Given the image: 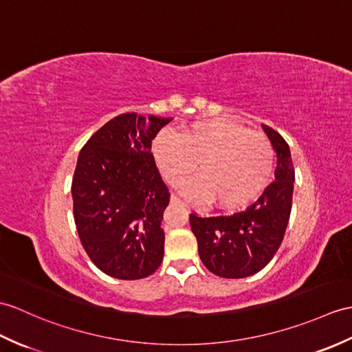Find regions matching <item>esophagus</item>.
Masks as SVG:
<instances>
[{
  "instance_id": "34e87169",
  "label": "esophagus",
  "mask_w": 352,
  "mask_h": 352,
  "mask_svg": "<svg viewBox=\"0 0 352 352\" xmlns=\"http://www.w3.org/2000/svg\"><path fill=\"white\" fill-rule=\"evenodd\" d=\"M170 202L173 204H178V206H183L184 207V202L178 198V196H175V195H173L170 196Z\"/></svg>"
}]
</instances>
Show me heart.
Returning <instances> with one entry per match:
<instances>
[{
	"label": "heart",
	"instance_id": "obj_1",
	"mask_svg": "<svg viewBox=\"0 0 352 352\" xmlns=\"http://www.w3.org/2000/svg\"><path fill=\"white\" fill-rule=\"evenodd\" d=\"M153 156L163 178L182 184L187 198L223 210L248 207L265 190L274 169V148L268 139L231 120L211 118L190 122L182 135L163 129L153 141Z\"/></svg>",
	"mask_w": 352,
	"mask_h": 352
}]
</instances>
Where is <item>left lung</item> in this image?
<instances>
[{"mask_svg": "<svg viewBox=\"0 0 352 352\" xmlns=\"http://www.w3.org/2000/svg\"><path fill=\"white\" fill-rule=\"evenodd\" d=\"M277 154L274 182L246 210L234 214H190L201 261L211 273L240 279L261 272L279 249L292 207L294 166L287 141L263 124Z\"/></svg>", "mask_w": 352, "mask_h": 352, "instance_id": "obj_1", "label": "left lung"}]
</instances>
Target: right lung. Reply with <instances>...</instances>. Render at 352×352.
I'll list each match as a JSON object with an SVG mask.
<instances>
[{"instance_id": "obj_1", "label": "right lung", "mask_w": 352, "mask_h": 352, "mask_svg": "<svg viewBox=\"0 0 352 352\" xmlns=\"http://www.w3.org/2000/svg\"><path fill=\"white\" fill-rule=\"evenodd\" d=\"M169 121L121 113L79 153L72 182L76 230L89 259L116 279H142L162 264L170 195L151 144Z\"/></svg>"}]
</instances>
